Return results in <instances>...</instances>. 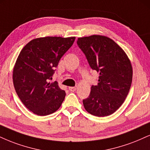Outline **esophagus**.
Instances as JSON below:
<instances>
[{"instance_id": "esophagus-1", "label": "esophagus", "mask_w": 150, "mask_h": 150, "mask_svg": "<svg viewBox=\"0 0 150 150\" xmlns=\"http://www.w3.org/2000/svg\"><path fill=\"white\" fill-rule=\"evenodd\" d=\"M76 89H77V88L75 87V86H70V87H69V90H70V91H76Z\"/></svg>"}]
</instances>
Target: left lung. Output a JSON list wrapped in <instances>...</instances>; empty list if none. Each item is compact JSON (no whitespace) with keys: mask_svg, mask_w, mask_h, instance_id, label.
I'll return each mask as SVG.
<instances>
[{"mask_svg":"<svg viewBox=\"0 0 150 150\" xmlns=\"http://www.w3.org/2000/svg\"><path fill=\"white\" fill-rule=\"evenodd\" d=\"M77 44L90 67L100 75L98 84L91 86L89 97L83 100L84 107L94 116L112 115L122 105L131 88V61L124 50L106 36L79 38Z\"/></svg>","mask_w":150,"mask_h":150,"instance_id":"1","label":"left lung"}]
</instances>
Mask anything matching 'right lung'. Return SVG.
<instances>
[{"label": "right lung", "mask_w": 150, "mask_h": 150, "mask_svg": "<svg viewBox=\"0 0 150 150\" xmlns=\"http://www.w3.org/2000/svg\"><path fill=\"white\" fill-rule=\"evenodd\" d=\"M75 37L35 38L24 46L13 69V84L23 104L34 114L45 116L61 107L66 92L57 81L50 83L61 58Z\"/></svg>", "instance_id": "right-lung-1"}]
</instances>
